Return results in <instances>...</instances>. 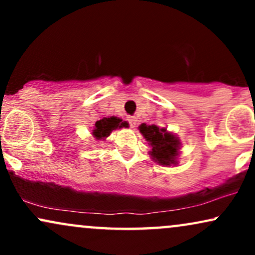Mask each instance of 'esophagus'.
<instances>
[{"instance_id": "obj_1", "label": "esophagus", "mask_w": 255, "mask_h": 255, "mask_svg": "<svg viewBox=\"0 0 255 255\" xmlns=\"http://www.w3.org/2000/svg\"><path fill=\"white\" fill-rule=\"evenodd\" d=\"M128 122H129V126L131 128H134L136 126V122H137V119L134 118V116H129L128 118Z\"/></svg>"}]
</instances>
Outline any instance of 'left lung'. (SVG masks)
<instances>
[{
	"mask_svg": "<svg viewBox=\"0 0 255 255\" xmlns=\"http://www.w3.org/2000/svg\"><path fill=\"white\" fill-rule=\"evenodd\" d=\"M140 131L152 146L151 156L157 163L162 165H170L176 163L178 150V140L172 134L168 133L165 128L157 126H140Z\"/></svg>",
	"mask_w": 255,
	"mask_h": 255,
	"instance_id": "left-lung-1",
	"label": "left lung"
}]
</instances>
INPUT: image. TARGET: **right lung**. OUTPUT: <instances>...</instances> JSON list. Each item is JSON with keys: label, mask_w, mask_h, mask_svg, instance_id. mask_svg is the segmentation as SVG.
<instances>
[{"label": "right lung", "mask_w": 255, "mask_h": 255, "mask_svg": "<svg viewBox=\"0 0 255 255\" xmlns=\"http://www.w3.org/2000/svg\"><path fill=\"white\" fill-rule=\"evenodd\" d=\"M127 126V122H122V120L118 118H105L103 120H99L96 122V128L93 130V135L97 139H104V137L109 136L110 133L114 129L122 128Z\"/></svg>", "instance_id": "right-lung-1"}]
</instances>
